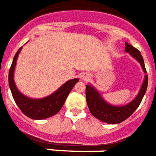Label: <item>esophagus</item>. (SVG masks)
Returning a JSON list of instances; mask_svg holds the SVG:
<instances>
[{
	"label": "esophagus",
	"mask_w": 156,
	"mask_h": 156,
	"mask_svg": "<svg viewBox=\"0 0 156 156\" xmlns=\"http://www.w3.org/2000/svg\"><path fill=\"white\" fill-rule=\"evenodd\" d=\"M88 78H89L88 74H83V76H82V79H83V80H87Z\"/></svg>",
	"instance_id": "esophagus-1"
}]
</instances>
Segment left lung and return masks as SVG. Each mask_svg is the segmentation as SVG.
Masks as SVG:
<instances>
[{"mask_svg":"<svg viewBox=\"0 0 156 156\" xmlns=\"http://www.w3.org/2000/svg\"><path fill=\"white\" fill-rule=\"evenodd\" d=\"M125 44V51L129 53L135 59L139 62L144 73H146L145 63L142 55H140V52L128 43H126ZM147 85L148 75L146 74L144 82L136 98L124 106H113L107 103L101 98V94L92 85H86V100L90 112L96 118L108 124H117L122 122L131 116L134 112L136 110L137 107H139L146 92Z\"/></svg>","mask_w":156,"mask_h":156,"instance_id":"obj_1","label":"left lung"}]
</instances>
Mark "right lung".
<instances>
[{
  "label": "right lung",
  "instance_id": "obj_1",
  "mask_svg": "<svg viewBox=\"0 0 156 156\" xmlns=\"http://www.w3.org/2000/svg\"><path fill=\"white\" fill-rule=\"evenodd\" d=\"M22 47H20L16 52L9 71V86L14 100L23 113L31 119L42 120L50 117L57 114L61 110L63 105L66 101L67 97L69 96L75 84L79 81V79L73 78L67 81L57 91L44 98L33 99L23 95L17 89L14 81L15 67L16 65L18 55Z\"/></svg>",
  "mask_w": 156,
  "mask_h": 156
}]
</instances>
